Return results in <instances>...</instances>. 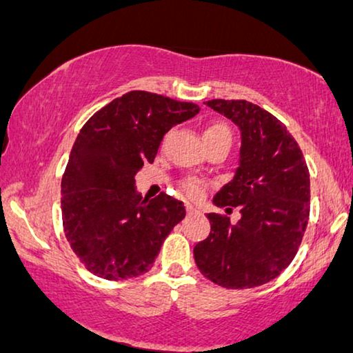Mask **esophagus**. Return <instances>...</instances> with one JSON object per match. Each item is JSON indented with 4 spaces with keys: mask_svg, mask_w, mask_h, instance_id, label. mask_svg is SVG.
<instances>
[{
    "mask_svg": "<svg viewBox=\"0 0 353 353\" xmlns=\"http://www.w3.org/2000/svg\"><path fill=\"white\" fill-rule=\"evenodd\" d=\"M187 212H188V215H194V214H198V209L192 206V204H187Z\"/></svg>",
    "mask_w": 353,
    "mask_h": 353,
    "instance_id": "1",
    "label": "esophagus"
}]
</instances>
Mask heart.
Listing matches in <instances>:
<instances>
[{
	"label": "heart",
	"mask_w": 353,
	"mask_h": 353,
	"mask_svg": "<svg viewBox=\"0 0 353 353\" xmlns=\"http://www.w3.org/2000/svg\"><path fill=\"white\" fill-rule=\"evenodd\" d=\"M203 139H223L231 143L230 126L223 122L210 123L203 130ZM183 188L192 196H199L203 193V182L196 181V179H188V181L183 182Z\"/></svg>",
	"instance_id": "heart-1"
}]
</instances>
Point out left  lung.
I'll list each match as a JSON object with an SVG mask.
<instances>
[{"instance_id": "8db88e82", "label": "left lung", "mask_w": 353, "mask_h": 353, "mask_svg": "<svg viewBox=\"0 0 353 353\" xmlns=\"http://www.w3.org/2000/svg\"><path fill=\"white\" fill-rule=\"evenodd\" d=\"M206 106L241 130L239 166L214 196L219 208H239L236 223L208 214L210 233L193 249L204 277L225 288H254L290 265L309 220L311 181L303 152L274 115L245 99H212Z\"/></svg>"}]
</instances>
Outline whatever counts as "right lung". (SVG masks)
<instances>
[{
  "label": "right lung",
  "instance_id": "right-lung-1",
  "mask_svg": "<svg viewBox=\"0 0 353 353\" xmlns=\"http://www.w3.org/2000/svg\"><path fill=\"white\" fill-rule=\"evenodd\" d=\"M198 112L193 103L134 90L82 126L61 179V217L71 249L94 276L144 274L185 217L183 203L166 193L141 196L134 177L154 163L163 136Z\"/></svg>",
  "mask_w": 353,
  "mask_h": 353
}]
</instances>
